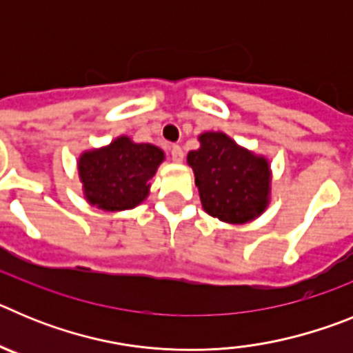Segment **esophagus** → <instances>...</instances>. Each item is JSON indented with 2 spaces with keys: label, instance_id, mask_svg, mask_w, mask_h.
<instances>
[{
  "label": "esophagus",
  "instance_id": "esophagus-1",
  "mask_svg": "<svg viewBox=\"0 0 353 353\" xmlns=\"http://www.w3.org/2000/svg\"><path fill=\"white\" fill-rule=\"evenodd\" d=\"M171 159H173L174 162H182L183 161V150H182V146H179V145H173L171 146Z\"/></svg>",
  "mask_w": 353,
  "mask_h": 353
}]
</instances>
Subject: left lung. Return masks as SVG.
Returning a JSON list of instances; mask_svg holds the SVG:
<instances>
[{"mask_svg": "<svg viewBox=\"0 0 353 353\" xmlns=\"http://www.w3.org/2000/svg\"><path fill=\"white\" fill-rule=\"evenodd\" d=\"M187 154L205 212L223 223L244 224L263 214L270 199V166L224 132H203Z\"/></svg>", "mask_w": 353, "mask_h": 353, "instance_id": "8db88e82", "label": "left lung"}]
</instances>
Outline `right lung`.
<instances>
[{
  "instance_id": "add662e5",
  "label": "right lung",
  "mask_w": 353,
  "mask_h": 353,
  "mask_svg": "<svg viewBox=\"0 0 353 353\" xmlns=\"http://www.w3.org/2000/svg\"><path fill=\"white\" fill-rule=\"evenodd\" d=\"M164 161V152L150 143L120 136L111 145L84 152L77 162L84 198L108 212L138 207L150 192V179Z\"/></svg>"
}]
</instances>
